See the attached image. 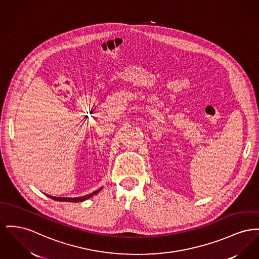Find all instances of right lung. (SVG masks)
<instances>
[{
  "instance_id": "right-lung-1",
  "label": "right lung",
  "mask_w": 259,
  "mask_h": 259,
  "mask_svg": "<svg viewBox=\"0 0 259 259\" xmlns=\"http://www.w3.org/2000/svg\"><path fill=\"white\" fill-rule=\"evenodd\" d=\"M101 190H102V188H101V189H99V190H97V191H95L94 193H92L90 195H87V196H84V197H80V198H56V197H52V196H49V195H47V196H48L49 198H51L52 199H54V200H58V201H70V202H77V201H84V200H86V199L91 198V197H93L94 195L98 194Z\"/></svg>"
}]
</instances>
